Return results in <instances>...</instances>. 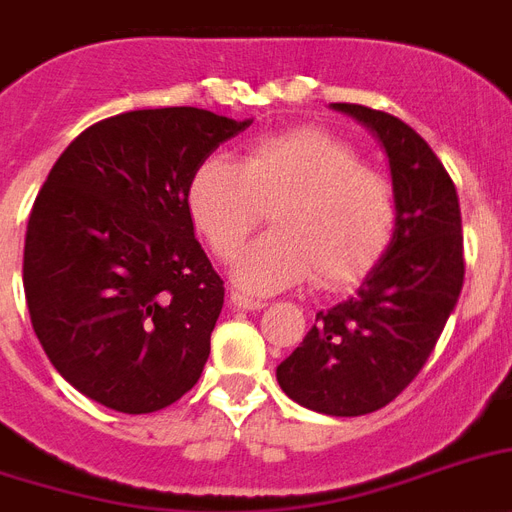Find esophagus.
<instances>
[{
    "mask_svg": "<svg viewBox=\"0 0 512 512\" xmlns=\"http://www.w3.org/2000/svg\"><path fill=\"white\" fill-rule=\"evenodd\" d=\"M228 303L233 305V308H241V311H260L263 308V300H255V297H247V295H239V292H231V297H228Z\"/></svg>",
    "mask_w": 512,
    "mask_h": 512,
    "instance_id": "obj_1",
    "label": "esophagus"
}]
</instances>
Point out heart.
Masks as SVG:
<instances>
[{
  "instance_id": "heart-1",
  "label": "heart",
  "mask_w": 512,
  "mask_h": 512,
  "mask_svg": "<svg viewBox=\"0 0 512 512\" xmlns=\"http://www.w3.org/2000/svg\"><path fill=\"white\" fill-rule=\"evenodd\" d=\"M273 207L276 231L252 241L233 265V281L268 295L311 279L337 289L361 279L388 249L396 193L329 132L265 135L236 159H207L185 185L193 228L217 260H231Z\"/></svg>"
}]
</instances>
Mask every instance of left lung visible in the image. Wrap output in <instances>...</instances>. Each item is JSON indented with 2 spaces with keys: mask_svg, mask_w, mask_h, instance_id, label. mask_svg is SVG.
Wrapping results in <instances>:
<instances>
[{
  "mask_svg": "<svg viewBox=\"0 0 512 512\" xmlns=\"http://www.w3.org/2000/svg\"><path fill=\"white\" fill-rule=\"evenodd\" d=\"M374 132L388 154L396 228L358 289L329 311L276 366L292 401L332 417H358L390 404L420 374L460 300V199L433 148L396 116L332 103Z\"/></svg>",
  "mask_w": 512,
  "mask_h": 512,
  "instance_id": "left-lung-1",
  "label": "left lung"
}]
</instances>
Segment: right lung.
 Returning a JSON list of instances; mask_svg holds the SVG:
<instances>
[{
	"mask_svg": "<svg viewBox=\"0 0 512 512\" xmlns=\"http://www.w3.org/2000/svg\"><path fill=\"white\" fill-rule=\"evenodd\" d=\"M249 124L191 106L127 111L84 130L44 180L23 247L31 327L92 401L148 414L199 382L225 289L185 185Z\"/></svg>",
	"mask_w": 512,
	"mask_h": 512,
	"instance_id": "right-lung-1",
	"label": "right lung"
}]
</instances>
